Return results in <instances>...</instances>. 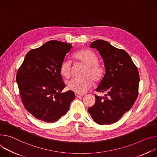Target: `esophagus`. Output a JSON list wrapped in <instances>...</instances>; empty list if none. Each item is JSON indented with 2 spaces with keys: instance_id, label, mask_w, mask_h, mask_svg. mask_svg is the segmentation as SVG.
<instances>
[{
  "instance_id": "34e87169",
  "label": "esophagus",
  "mask_w": 157,
  "mask_h": 157,
  "mask_svg": "<svg viewBox=\"0 0 157 157\" xmlns=\"http://www.w3.org/2000/svg\"><path fill=\"white\" fill-rule=\"evenodd\" d=\"M83 95L82 94H77V93H75V97H82Z\"/></svg>"
}]
</instances>
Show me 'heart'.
<instances>
[{
	"label": "heart",
	"instance_id": "b5f03b06",
	"mask_svg": "<svg viewBox=\"0 0 157 157\" xmlns=\"http://www.w3.org/2000/svg\"><path fill=\"white\" fill-rule=\"evenodd\" d=\"M78 62L86 65L83 78H73L69 80L67 86L68 89L77 94H84L92 86L93 80H99L103 76V68L98 63V57L95 52L89 49H83L77 52L74 55ZM60 72L62 76L68 78L71 74V62L64 59L60 67Z\"/></svg>",
	"mask_w": 157,
	"mask_h": 157
}]
</instances>
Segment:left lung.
<instances>
[{
	"label": "left lung",
	"mask_w": 157,
	"mask_h": 157,
	"mask_svg": "<svg viewBox=\"0 0 157 157\" xmlns=\"http://www.w3.org/2000/svg\"><path fill=\"white\" fill-rule=\"evenodd\" d=\"M90 47L99 52L105 69L95 91L107 94L105 97L95 95V103L88 112L97 124H112L132 108L137 98L140 82L138 69L125 50L107 41L97 40Z\"/></svg>",
	"instance_id": "1"
}]
</instances>
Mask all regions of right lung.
Returning <instances> with one entry per match:
<instances>
[{"label": "right lung", "mask_w": 157, "mask_h": 157, "mask_svg": "<svg viewBox=\"0 0 157 157\" xmlns=\"http://www.w3.org/2000/svg\"><path fill=\"white\" fill-rule=\"evenodd\" d=\"M72 48L70 44L50 40L30 50L17 71L16 81L25 109L45 122H55L69 110L75 96L73 91L61 93L60 67Z\"/></svg>", "instance_id": "right-lung-1"}]
</instances>
